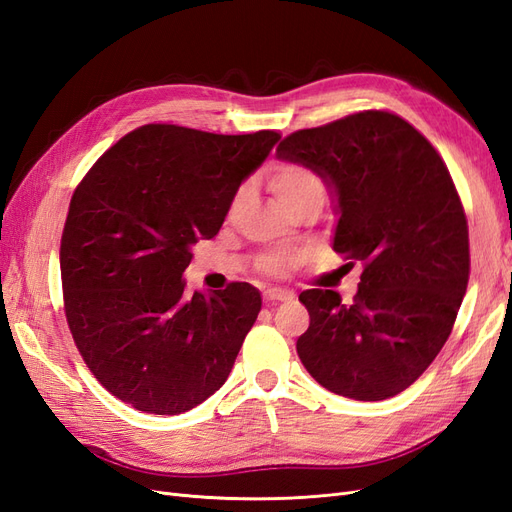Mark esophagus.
Instances as JSON below:
<instances>
[{"label":"esophagus","instance_id":"esophagus-1","mask_svg":"<svg viewBox=\"0 0 512 512\" xmlns=\"http://www.w3.org/2000/svg\"><path fill=\"white\" fill-rule=\"evenodd\" d=\"M294 297L292 290L286 288H267L265 290V301L269 303H277V301H290Z\"/></svg>","mask_w":512,"mask_h":512}]
</instances>
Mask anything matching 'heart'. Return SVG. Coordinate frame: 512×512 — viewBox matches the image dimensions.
Here are the masks:
<instances>
[{"label": "heart", "mask_w": 512, "mask_h": 512, "mask_svg": "<svg viewBox=\"0 0 512 512\" xmlns=\"http://www.w3.org/2000/svg\"><path fill=\"white\" fill-rule=\"evenodd\" d=\"M269 185L271 190L277 194V198L282 200L284 205H288L290 209L299 207L305 200L312 198H322L324 190H322V181L320 177L309 170L307 166L301 164H280L277 168H273V173L269 175ZM247 198V190H239L237 196L232 198L230 203V218H235L239 213V209L243 207ZM294 265V256L288 252H273L267 256L265 267L269 271H286Z\"/></svg>", "instance_id": "obj_1"}]
</instances>
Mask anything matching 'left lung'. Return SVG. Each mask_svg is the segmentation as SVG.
<instances>
[{"instance_id":"1","label":"left lung","mask_w":512,"mask_h":512,"mask_svg":"<svg viewBox=\"0 0 512 512\" xmlns=\"http://www.w3.org/2000/svg\"><path fill=\"white\" fill-rule=\"evenodd\" d=\"M277 158L327 185L333 250L365 267L352 303L335 290L299 294L309 312L299 359L331 393L389 399L436 359L468 288V222L448 168L421 132L384 111L294 132Z\"/></svg>"}]
</instances>
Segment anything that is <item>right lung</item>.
I'll return each instance as SVG.
<instances>
[{
    "mask_svg": "<svg viewBox=\"0 0 512 512\" xmlns=\"http://www.w3.org/2000/svg\"><path fill=\"white\" fill-rule=\"evenodd\" d=\"M280 141L151 123L108 149L76 188L61 284L76 348L100 384L149 414H181L226 382L260 312L252 284L194 290L192 247L218 235L241 183Z\"/></svg>",
    "mask_w": 512,
    "mask_h": 512,
    "instance_id": "1",
    "label": "right lung"
}]
</instances>
